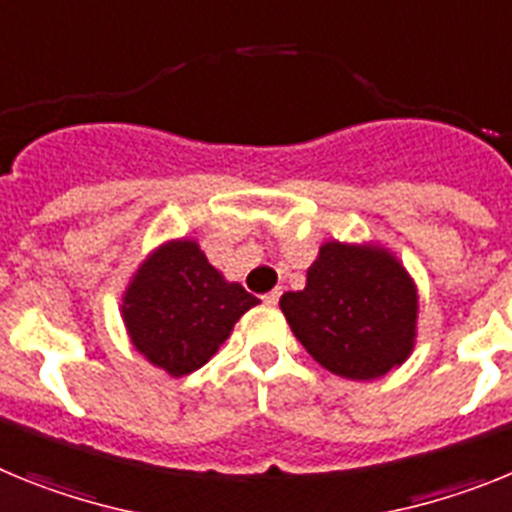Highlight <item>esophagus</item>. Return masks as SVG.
I'll use <instances>...</instances> for the list:
<instances>
[{
	"instance_id": "34e87169",
	"label": "esophagus",
	"mask_w": 512,
	"mask_h": 512,
	"mask_svg": "<svg viewBox=\"0 0 512 512\" xmlns=\"http://www.w3.org/2000/svg\"><path fill=\"white\" fill-rule=\"evenodd\" d=\"M278 299H281V291H278V288H275V291H270V293H265V296H262V301H265V304H268V306H275V304H278Z\"/></svg>"
}]
</instances>
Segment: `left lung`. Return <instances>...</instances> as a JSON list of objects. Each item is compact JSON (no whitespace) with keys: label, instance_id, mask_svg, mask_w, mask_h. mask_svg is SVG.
I'll return each mask as SVG.
<instances>
[{"label":"left lung","instance_id":"obj_1","mask_svg":"<svg viewBox=\"0 0 512 512\" xmlns=\"http://www.w3.org/2000/svg\"><path fill=\"white\" fill-rule=\"evenodd\" d=\"M281 311L319 366L371 381L415 350L420 293L402 260L381 244L327 239L306 270L304 291L283 293Z\"/></svg>","mask_w":512,"mask_h":512}]
</instances>
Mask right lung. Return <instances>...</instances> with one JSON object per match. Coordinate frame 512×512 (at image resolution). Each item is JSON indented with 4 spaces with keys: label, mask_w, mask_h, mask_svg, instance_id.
<instances>
[{
    "label": "right lung",
    "mask_w": 512,
    "mask_h": 512,
    "mask_svg": "<svg viewBox=\"0 0 512 512\" xmlns=\"http://www.w3.org/2000/svg\"><path fill=\"white\" fill-rule=\"evenodd\" d=\"M260 304L208 262L195 239H167L139 262L121 296L128 340L175 379L206 366L244 311Z\"/></svg>",
    "instance_id": "obj_1"
}]
</instances>
